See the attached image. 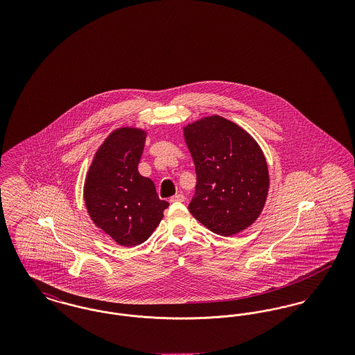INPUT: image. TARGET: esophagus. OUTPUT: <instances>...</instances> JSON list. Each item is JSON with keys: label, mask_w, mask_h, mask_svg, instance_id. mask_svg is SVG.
<instances>
[{"label": "esophagus", "mask_w": 355, "mask_h": 355, "mask_svg": "<svg viewBox=\"0 0 355 355\" xmlns=\"http://www.w3.org/2000/svg\"><path fill=\"white\" fill-rule=\"evenodd\" d=\"M185 200L184 194H175L174 197L170 198V202H185Z\"/></svg>", "instance_id": "obj_1"}]
</instances>
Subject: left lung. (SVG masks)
Segmentation results:
<instances>
[{
  "label": "left lung",
  "instance_id": "1",
  "mask_svg": "<svg viewBox=\"0 0 355 355\" xmlns=\"http://www.w3.org/2000/svg\"><path fill=\"white\" fill-rule=\"evenodd\" d=\"M184 137L197 186L189 211L220 236L241 233L263 210L269 169L262 149L241 126L220 116L187 123Z\"/></svg>",
  "mask_w": 355,
  "mask_h": 355
}]
</instances>
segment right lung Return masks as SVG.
<instances>
[{
    "instance_id": "obj_1",
    "label": "right lung",
    "mask_w": 355,
    "mask_h": 355,
    "mask_svg": "<svg viewBox=\"0 0 355 355\" xmlns=\"http://www.w3.org/2000/svg\"><path fill=\"white\" fill-rule=\"evenodd\" d=\"M146 132L119 128L102 142L87 170L84 198L93 223L119 245L132 248L152 236L169 206L150 178L138 173Z\"/></svg>"
}]
</instances>
